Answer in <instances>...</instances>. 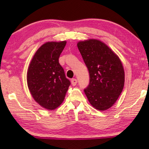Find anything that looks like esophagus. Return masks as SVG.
Instances as JSON below:
<instances>
[{"mask_svg":"<svg viewBox=\"0 0 149 149\" xmlns=\"http://www.w3.org/2000/svg\"><path fill=\"white\" fill-rule=\"evenodd\" d=\"M77 83H78V81L76 79L74 78L71 79V84L73 86H75L76 84H77Z\"/></svg>","mask_w":149,"mask_h":149,"instance_id":"34e87169","label":"esophagus"}]
</instances>
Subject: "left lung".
Masks as SVG:
<instances>
[{
  "label": "left lung",
  "instance_id": "obj_1",
  "mask_svg": "<svg viewBox=\"0 0 149 149\" xmlns=\"http://www.w3.org/2000/svg\"><path fill=\"white\" fill-rule=\"evenodd\" d=\"M77 46L89 73L85 94L94 108L107 110L123 91L125 76L123 64L118 55L98 40L79 42Z\"/></svg>",
  "mask_w": 149,
  "mask_h": 149
}]
</instances>
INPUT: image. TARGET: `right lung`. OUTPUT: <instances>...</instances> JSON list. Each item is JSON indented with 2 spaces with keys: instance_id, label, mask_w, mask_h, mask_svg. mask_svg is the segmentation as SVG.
I'll return each mask as SVG.
<instances>
[{
  "instance_id": "add662e5",
  "label": "right lung",
  "mask_w": 149,
  "mask_h": 149,
  "mask_svg": "<svg viewBox=\"0 0 149 149\" xmlns=\"http://www.w3.org/2000/svg\"><path fill=\"white\" fill-rule=\"evenodd\" d=\"M66 42H47L36 52L27 71V84L35 101L48 110L63 101L71 83L60 65L59 57Z\"/></svg>"
}]
</instances>
